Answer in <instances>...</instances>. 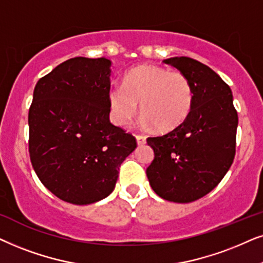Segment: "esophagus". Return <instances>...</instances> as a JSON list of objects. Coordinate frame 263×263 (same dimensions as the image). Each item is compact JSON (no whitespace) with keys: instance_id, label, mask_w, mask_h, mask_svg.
I'll use <instances>...</instances> for the list:
<instances>
[{"instance_id":"esophagus-1","label":"esophagus","mask_w":263,"mask_h":263,"mask_svg":"<svg viewBox=\"0 0 263 263\" xmlns=\"http://www.w3.org/2000/svg\"><path fill=\"white\" fill-rule=\"evenodd\" d=\"M136 139H137V144L138 145L145 144V142H146V137H145V136H142V135L136 136Z\"/></svg>"}]
</instances>
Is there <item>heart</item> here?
<instances>
[{"label": "heart", "mask_w": 263, "mask_h": 263, "mask_svg": "<svg viewBox=\"0 0 263 263\" xmlns=\"http://www.w3.org/2000/svg\"><path fill=\"white\" fill-rule=\"evenodd\" d=\"M192 96L191 84L181 72L141 66L125 77L122 86L110 89V115L117 125H127L137 114L139 103L144 124L170 131L186 119Z\"/></svg>", "instance_id": "heart-1"}]
</instances>
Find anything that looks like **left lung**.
<instances>
[{"label":"left lung","instance_id":"left-lung-1","mask_svg":"<svg viewBox=\"0 0 263 263\" xmlns=\"http://www.w3.org/2000/svg\"><path fill=\"white\" fill-rule=\"evenodd\" d=\"M163 62L186 76L194 96L180 125L146 139L155 155L146 177L160 197L189 203L209 194L230 170L238 114L230 86L208 66L186 56Z\"/></svg>","mask_w":263,"mask_h":263}]
</instances>
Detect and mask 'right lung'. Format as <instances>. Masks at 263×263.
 <instances>
[{
  "mask_svg": "<svg viewBox=\"0 0 263 263\" xmlns=\"http://www.w3.org/2000/svg\"><path fill=\"white\" fill-rule=\"evenodd\" d=\"M110 61L73 58L38 80L29 110V153L42 184L72 204L114 190L136 138L109 121Z\"/></svg>",
  "mask_w": 263,
  "mask_h": 263,
  "instance_id": "obj_1",
  "label": "right lung"
}]
</instances>
